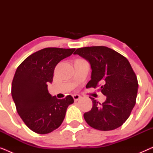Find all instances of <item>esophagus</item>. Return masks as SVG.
<instances>
[{
	"label": "esophagus",
	"instance_id": "34e87169",
	"mask_svg": "<svg viewBox=\"0 0 153 153\" xmlns=\"http://www.w3.org/2000/svg\"><path fill=\"white\" fill-rule=\"evenodd\" d=\"M72 97H73V98H74V100L75 102H76L77 100H79V99H80V97H81V96L80 95H72Z\"/></svg>",
	"mask_w": 153,
	"mask_h": 153
}]
</instances>
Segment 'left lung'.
Returning <instances> with one entry per match:
<instances>
[{"label":"left lung","mask_w":153,"mask_h":153,"mask_svg":"<svg viewBox=\"0 0 153 153\" xmlns=\"http://www.w3.org/2000/svg\"><path fill=\"white\" fill-rule=\"evenodd\" d=\"M78 54L91 63V80L86 88H97L106 97L102 104L90 97L93 107L83 114L90 126L101 131L120 127L130 116L136 104L137 77L125 56L104 46L77 49Z\"/></svg>","instance_id":"8db88e82"}]
</instances>
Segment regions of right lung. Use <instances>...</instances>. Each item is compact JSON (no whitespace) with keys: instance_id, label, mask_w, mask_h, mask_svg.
I'll return each mask as SVG.
<instances>
[{"instance_id":"obj_1","label":"right lung","mask_w":153,"mask_h":153,"mask_svg":"<svg viewBox=\"0 0 153 153\" xmlns=\"http://www.w3.org/2000/svg\"><path fill=\"white\" fill-rule=\"evenodd\" d=\"M75 49L49 47L27 57L16 69L12 83V96L16 111L27 127L35 133L46 134L62 124L71 95L57 99L50 95L48 83L53 81L56 66L72 55Z\"/></svg>"}]
</instances>
